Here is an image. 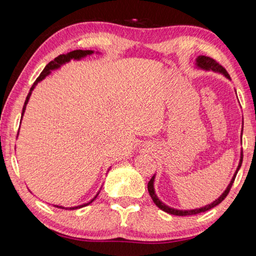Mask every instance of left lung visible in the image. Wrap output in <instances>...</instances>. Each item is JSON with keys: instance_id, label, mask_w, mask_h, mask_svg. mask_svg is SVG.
I'll return each instance as SVG.
<instances>
[{"instance_id": "1", "label": "left lung", "mask_w": 256, "mask_h": 256, "mask_svg": "<svg viewBox=\"0 0 256 256\" xmlns=\"http://www.w3.org/2000/svg\"><path fill=\"white\" fill-rule=\"evenodd\" d=\"M196 66L198 68H202V70H206V71H214V72H218V73H222V74H224V76L227 78V79L230 80V76H229V74L226 71V68H224V66H220L219 63H216V60L214 58H208V56H204V55H200L198 56L196 60ZM244 123V122H242ZM242 150L240 151V164H238V167L237 170L235 172V174H234L232 178L230 180V183L228 184L227 188L224 190V192L218 198H216V201H214L212 203H210V204H206L202 208H198V209H192V210H178V209H174V208H170L164 204V203L162 201H160L157 194H156L154 192V177L156 175H154L152 177H151V180H149L148 183V190H149V194L151 198H152V201L154 202V204L157 206L159 209H162V211L167 212V214H174V216H192V214H201V212H206L208 210L212 209V208H214L216 206H218L219 203H222L224 198H226L228 196L229 190H230V188L232 186V183L234 180H235V177L237 175L238 170H240V168L242 166Z\"/></svg>"}]
</instances>
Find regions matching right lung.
Returning <instances> with one entry per match:
<instances>
[{
    "mask_svg": "<svg viewBox=\"0 0 256 256\" xmlns=\"http://www.w3.org/2000/svg\"><path fill=\"white\" fill-rule=\"evenodd\" d=\"M94 50H72V52H70V53H68V54H62V55L58 56V58H56L54 60H52V62H50L48 64H47V66H45L44 70H42V72L40 73V76L37 78V80L34 82L32 86V88H30V92H29V94H28L27 98H26L24 105V108H22V114H21V120H22V118H24V114L26 107H27V104H28V102H29V98H30V96H32V90L34 89V86H36L38 84V82H40V81L44 80L47 76H50V74L52 71L56 70V68H60V66H63V64L68 63V62H70L71 60H81V58H86V56L92 55V54H94ZM18 134H19V132H18ZM100 190H102V188H100ZM99 192H100V190H99ZM99 192L96 194V196H94V198H92V200H90L88 203H84V204L76 206H71V208H64V206H56V208H60V209H66V210H76V209H80V208H84V206H89L90 203H92L94 200H96V198L98 196Z\"/></svg>",
    "mask_w": 256,
    "mask_h": 256,
    "instance_id": "obj_1",
    "label": "right lung"
}]
</instances>
